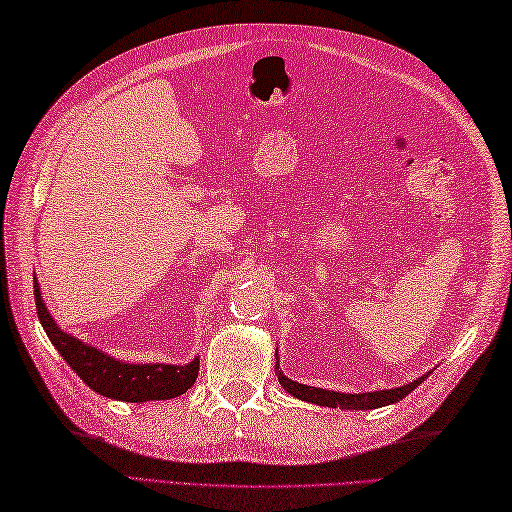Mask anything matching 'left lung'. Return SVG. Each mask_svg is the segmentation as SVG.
Returning <instances> with one entry per match:
<instances>
[{
  "mask_svg": "<svg viewBox=\"0 0 512 512\" xmlns=\"http://www.w3.org/2000/svg\"><path fill=\"white\" fill-rule=\"evenodd\" d=\"M429 374L416 378L413 383H409L405 387L380 389V391H372V394H369V391H365V394H341V391H330V389L295 383V380L286 378L284 372H279V367H277L279 383H281V387L288 391L290 396H295L299 400H306V402H314V405H321V407H334V409L341 407V409H358V411L378 409V407L391 405V402L402 400L405 396H409L418 385H422V380L427 378Z\"/></svg>",
  "mask_w": 512,
  "mask_h": 512,
  "instance_id": "8db88e82",
  "label": "left lung"
}]
</instances>
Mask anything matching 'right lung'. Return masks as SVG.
<instances>
[{"instance_id":"right-lung-1","label":"right lung","mask_w":512,"mask_h":512,"mask_svg":"<svg viewBox=\"0 0 512 512\" xmlns=\"http://www.w3.org/2000/svg\"><path fill=\"white\" fill-rule=\"evenodd\" d=\"M35 306L39 321L46 330L63 361L68 363L76 376L96 394L123 400V402H147V400H169L184 394L198 378L200 358L187 365H162V363H125L105 354L96 347L83 343L76 336L63 332L41 299L39 284L35 277Z\"/></svg>"}]
</instances>
